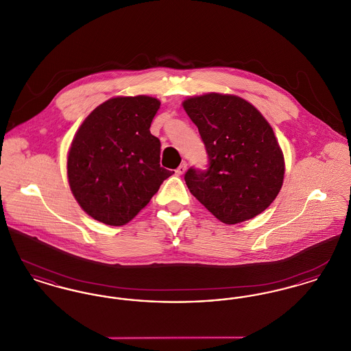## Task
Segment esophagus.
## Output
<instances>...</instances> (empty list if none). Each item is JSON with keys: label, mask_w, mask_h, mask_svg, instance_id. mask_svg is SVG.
<instances>
[{"label": "esophagus", "mask_w": 351, "mask_h": 351, "mask_svg": "<svg viewBox=\"0 0 351 351\" xmlns=\"http://www.w3.org/2000/svg\"><path fill=\"white\" fill-rule=\"evenodd\" d=\"M185 171H186V163H182L175 172H176V175H178V176H182Z\"/></svg>", "instance_id": "obj_1"}]
</instances>
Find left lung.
Masks as SVG:
<instances>
[{
    "mask_svg": "<svg viewBox=\"0 0 351 351\" xmlns=\"http://www.w3.org/2000/svg\"><path fill=\"white\" fill-rule=\"evenodd\" d=\"M183 108L209 156L206 171H186L191 193L226 225L265 212L280 192L285 171L283 151L267 119L235 95L192 96Z\"/></svg>",
    "mask_w": 351,
    "mask_h": 351,
    "instance_id": "left-lung-1",
    "label": "left lung"
}]
</instances>
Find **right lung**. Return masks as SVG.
I'll return each mask as SVG.
<instances>
[{"instance_id":"obj_1","label":"right lung","mask_w":351,"mask_h":351,"mask_svg":"<svg viewBox=\"0 0 351 351\" xmlns=\"http://www.w3.org/2000/svg\"><path fill=\"white\" fill-rule=\"evenodd\" d=\"M159 106L151 96H118L84 119L68 150L67 176L88 216L126 225L172 175L160 167V141L150 133Z\"/></svg>"}]
</instances>
